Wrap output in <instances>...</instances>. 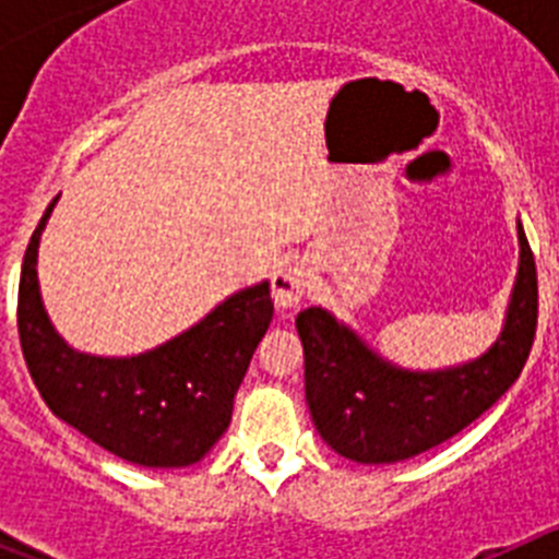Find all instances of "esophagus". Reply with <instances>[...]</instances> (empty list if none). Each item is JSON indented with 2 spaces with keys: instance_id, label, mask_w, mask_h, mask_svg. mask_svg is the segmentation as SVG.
Listing matches in <instances>:
<instances>
[{
  "instance_id": "obj_1",
  "label": "esophagus",
  "mask_w": 559,
  "mask_h": 559,
  "mask_svg": "<svg viewBox=\"0 0 559 559\" xmlns=\"http://www.w3.org/2000/svg\"><path fill=\"white\" fill-rule=\"evenodd\" d=\"M310 288V269L305 263L283 265L271 276V296L280 310H290L302 302V296Z\"/></svg>"
}]
</instances>
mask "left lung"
Masks as SVG:
<instances>
[{
  "label": "left lung",
  "mask_w": 559,
  "mask_h": 559,
  "mask_svg": "<svg viewBox=\"0 0 559 559\" xmlns=\"http://www.w3.org/2000/svg\"><path fill=\"white\" fill-rule=\"evenodd\" d=\"M521 269L501 338L473 364L445 372H403L328 310L296 316L305 349V397L316 431L333 451L364 464L403 462L456 437L512 386L537 330V271L518 224Z\"/></svg>",
  "instance_id": "8db88e82"
}]
</instances>
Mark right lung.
<instances>
[{
	"mask_svg": "<svg viewBox=\"0 0 559 559\" xmlns=\"http://www.w3.org/2000/svg\"><path fill=\"white\" fill-rule=\"evenodd\" d=\"M56 201L29 237L19 280L16 322L29 378L49 412L114 456L145 467L199 462L229 428L237 386L271 324L269 283L235 294L153 353L81 355L58 338L38 296V237Z\"/></svg>",
	"mask_w": 559,
	"mask_h": 559,
	"instance_id": "obj_1",
	"label": "right lung"
}]
</instances>
